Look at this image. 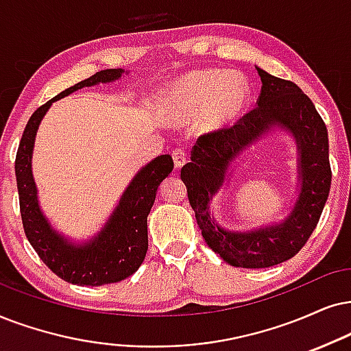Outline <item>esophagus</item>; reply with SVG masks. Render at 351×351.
<instances>
[{"label": "esophagus", "instance_id": "esophagus-1", "mask_svg": "<svg viewBox=\"0 0 351 351\" xmlns=\"http://www.w3.org/2000/svg\"><path fill=\"white\" fill-rule=\"evenodd\" d=\"M171 157H173V163H175V168H181L186 163V160H188V158H186V152L181 149L173 150Z\"/></svg>", "mask_w": 351, "mask_h": 351}]
</instances>
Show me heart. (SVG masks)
<instances>
[{"label":"heart","instance_id":"b5f03b06","mask_svg":"<svg viewBox=\"0 0 351 351\" xmlns=\"http://www.w3.org/2000/svg\"><path fill=\"white\" fill-rule=\"evenodd\" d=\"M250 97V84L239 73L194 69L163 90L160 113L171 126H183L196 119L202 134H212L238 121Z\"/></svg>","mask_w":351,"mask_h":351}]
</instances>
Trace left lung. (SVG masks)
<instances>
[{
	"label": "left lung",
	"instance_id": "obj_1",
	"mask_svg": "<svg viewBox=\"0 0 351 351\" xmlns=\"http://www.w3.org/2000/svg\"><path fill=\"white\" fill-rule=\"evenodd\" d=\"M256 69L263 82L256 108L233 128L199 137L191 162L181 168L189 204L208 247L225 263L243 269L272 267L291 259L316 228L332 181L329 137L316 106L296 84ZM274 129L287 130L295 139L299 197L280 222L246 232L223 229L210 212L211 199L226 185L231 163Z\"/></svg>",
	"mask_w": 351,
	"mask_h": 351
}]
</instances>
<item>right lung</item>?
I'll return each instance as SVG.
<instances>
[{
  "mask_svg": "<svg viewBox=\"0 0 351 351\" xmlns=\"http://www.w3.org/2000/svg\"><path fill=\"white\" fill-rule=\"evenodd\" d=\"M124 73L128 71L121 68L99 71L94 76L53 97L30 117L17 149L14 168L25 237L48 269L74 285L100 287L117 283L141 267L149 247L147 215L154 206L158 186L173 170V158L170 155H160L141 168L124 189L100 232L77 243L53 228L40 207L38 189L32 175L35 136L53 101L68 97L79 88L118 81Z\"/></svg>",
  "mask_w": 351,
  "mask_h": 351,
  "instance_id": "add662e5",
  "label": "right lung"
}]
</instances>
